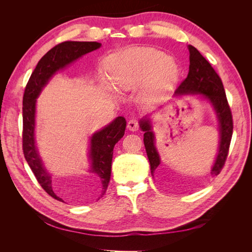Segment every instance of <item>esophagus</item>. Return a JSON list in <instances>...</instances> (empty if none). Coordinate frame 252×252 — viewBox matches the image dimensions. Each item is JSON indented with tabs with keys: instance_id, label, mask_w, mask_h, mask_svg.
<instances>
[{
	"instance_id": "34e87169",
	"label": "esophagus",
	"mask_w": 252,
	"mask_h": 252,
	"mask_svg": "<svg viewBox=\"0 0 252 252\" xmlns=\"http://www.w3.org/2000/svg\"><path fill=\"white\" fill-rule=\"evenodd\" d=\"M140 125H139V121L136 119H130L128 121L127 123V128L129 129V130L131 131H136L139 129Z\"/></svg>"
}]
</instances>
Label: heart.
Instances as JSON below:
<instances>
[{
	"label": "heart",
	"instance_id": "obj_1",
	"mask_svg": "<svg viewBox=\"0 0 252 252\" xmlns=\"http://www.w3.org/2000/svg\"><path fill=\"white\" fill-rule=\"evenodd\" d=\"M109 73L114 85L123 89H133L148 80L145 94L152 100L162 95L178 80L179 67L163 51L140 48L111 58Z\"/></svg>",
	"mask_w": 252,
	"mask_h": 252
}]
</instances>
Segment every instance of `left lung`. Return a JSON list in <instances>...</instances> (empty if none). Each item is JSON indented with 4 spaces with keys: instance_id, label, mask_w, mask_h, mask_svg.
Masks as SVG:
<instances>
[{
    "instance_id": "left-lung-1",
    "label": "left lung",
    "mask_w": 252,
    "mask_h": 252,
    "mask_svg": "<svg viewBox=\"0 0 252 252\" xmlns=\"http://www.w3.org/2000/svg\"><path fill=\"white\" fill-rule=\"evenodd\" d=\"M189 71L185 80L180 84L175 94H199L207 97L213 105L220 122V141L216 163L211 169V177L219 175L225 165L229 152L230 142L233 132V120L230 106L228 104L223 82L220 75L213 69L211 64L206 60L195 47L189 45ZM144 133V145L150 163L151 174L156 172L159 165V157L155 147V134L151 131L150 122L147 119L141 121Z\"/></svg>"
}]
</instances>
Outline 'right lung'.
I'll return each mask as SVG.
<instances>
[{
	"label": "right lung",
	"instance_id": "1",
	"mask_svg": "<svg viewBox=\"0 0 252 252\" xmlns=\"http://www.w3.org/2000/svg\"><path fill=\"white\" fill-rule=\"evenodd\" d=\"M101 46L97 42H75L66 41L56 45L37 63L33 72L30 75L23 95V134L22 147L26 161L33 172L41 187L53 199L64 202L53 190L50 175L44 169L41 158L34 145V111L35 98L40 94L42 88L59 69L79 59L83 55L95 50ZM126 120L118 117L112 123L94 133L90 141L91 172L96 174L101 181L100 196L107 190L110 174L113 148L125 133ZM97 199V200H98Z\"/></svg>",
	"mask_w": 252,
	"mask_h": 252
}]
</instances>
